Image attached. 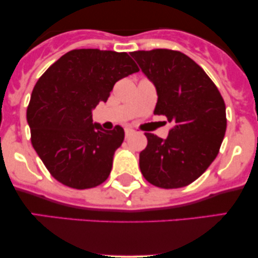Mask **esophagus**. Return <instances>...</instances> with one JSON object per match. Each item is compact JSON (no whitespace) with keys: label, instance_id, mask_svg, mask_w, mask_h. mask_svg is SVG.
Wrapping results in <instances>:
<instances>
[{"label":"esophagus","instance_id":"1","mask_svg":"<svg viewBox=\"0 0 258 258\" xmlns=\"http://www.w3.org/2000/svg\"><path fill=\"white\" fill-rule=\"evenodd\" d=\"M133 133H135V130L128 128V127H127V128H125V136H126V138H128L130 136L133 135Z\"/></svg>","mask_w":258,"mask_h":258}]
</instances>
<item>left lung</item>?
<instances>
[{
    "instance_id": "8db88e82",
    "label": "left lung",
    "mask_w": 258,
    "mask_h": 258,
    "mask_svg": "<svg viewBox=\"0 0 258 258\" xmlns=\"http://www.w3.org/2000/svg\"><path fill=\"white\" fill-rule=\"evenodd\" d=\"M156 88L155 115L173 127L162 139L146 133L139 168L148 182L165 189L190 184L217 156L227 128L226 104L211 79L188 55L171 49L132 52Z\"/></svg>"
}]
</instances>
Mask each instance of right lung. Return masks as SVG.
Returning a JSON list of instances; mask_svg holds the SVG:
<instances>
[{"label":"right lung","instance_id":"add662e5","mask_svg":"<svg viewBox=\"0 0 258 258\" xmlns=\"http://www.w3.org/2000/svg\"><path fill=\"white\" fill-rule=\"evenodd\" d=\"M137 72L125 52L74 49L38 79L26 119L32 147L58 182L88 189L108 178L125 132L121 126L103 130L92 110L108 100L119 80Z\"/></svg>","mask_w":258,"mask_h":258}]
</instances>
